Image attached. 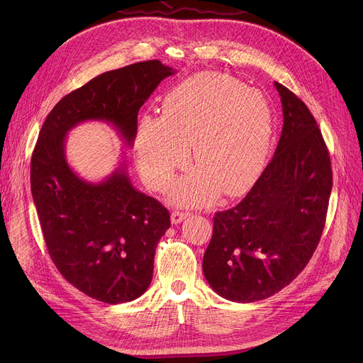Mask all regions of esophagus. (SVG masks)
Wrapping results in <instances>:
<instances>
[{"label":"esophagus","instance_id":"1","mask_svg":"<svg viewBox=\"0 0 363 363\" xmlns=\"http://www.w3.org/2000/svg\"><path fill=\"white\" fill-rule=\"evenodd\" d=\"M188 216H189V213H186V212L174 211V212H172V215H170V220H172V223H174V225H178L182 220H185Z\"/></svg>","mask_w":363,"mask_h":363}]
</instances>
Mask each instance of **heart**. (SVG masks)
<instances>
[{
	"label": "heart",
	"instance_id": "obj_1",
	"mask_svg": "<svg viewBox=\"0 0 363 363\" xmlns=\"http://www.w3.org/2000/svg\"><path fill=\"white\" fill-rule=\"evenodd\" d=\"M274 111L266 95L223 73H201L172 88L163 116L144 113L137 150L143 177L160 188L185 163L194 144L197 167L167 188L181 206L206 203L216 191L235 197L249 189L268 162Z\"/></svg>",
	"mask_w": 363,
	"mask_h": 363
}]
</instances>
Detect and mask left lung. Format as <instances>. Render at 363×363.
I'll return each instance as SVG.
<instances>
[{
	"label": "left lung",
	"mask_w": 363,
	"mask_h": 363,
	"mask_svg": "<svg viewBox=\"0 0 363 363\" xmlns=\"http://www.w3.org/2000/svg\"><path fill=\"white\" fill-rule=\"evenodd\" d=\"M274 85L284 118L275 155L249 194L215 215L203 257L208 285L238 303L277 294L304 269L333 188L330 155L312 113L290 89Z\"/></svg>",
	"instance_id": "obj_1"
}]
</instances>
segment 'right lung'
Returning a JSON list of instances; mask_svg holds the SVG:
<instances>
[{"mask_svg":"<svg viewBox=\"0 0 363 363\" xmlns=\"http://www.w3.org/2000/svg\"><path fill=\"white\" fill-rule=\"evenodd\" d=\"M175 72L159 60L106 72L57 103L38 137L30 189L48 253L73 287L95 300L118 304L145 293L170 215L133 186L125 157L103 181L81 178L67 162L66 137L97 121L132 147L141 106Z\"/></svg>","mask_w":363,"mask_h":363,"instance_id":"right-lung-1","label":"right lung"}]
</instances>
